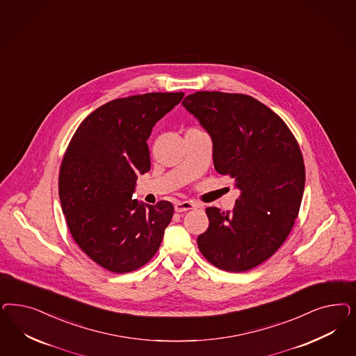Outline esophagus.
Returning <instances> with one entry per match:
<instances>
[{
  "label": "esophagus",
  "mask_w": 356,
  "mask_h": 356,
  "mask_svg": "<svg viewBox=\"0 0 356 356\" xmlns=\"http://www.w3.org/2000/svg\"><path fill=\"white\" fill-rule=\"evenodd\" d=\"M197 204L194 203V202H177L175 203V206H174V209H175V212H186V211H190V209H194L196 208Z\"/></svg>",
  "instance_id": "esophagus-1"
}]
</instances>
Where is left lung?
<instances>
[{"label": "left lung", "instance_id": "obj_1", "mask_svg": "<svg viewBox=\"0 0 356 356\" xmlns=\"http://www.w3.org/2000/svg\"><path fill=\"white\" fill-rule=\"evenodd\" d=\"M182 106L212 140L216 172L240 190L233 211L207 208L208 229L197 237L209 264L243 273L264 264L286 241L298 218L305 168L286 123L249 95L197 92Z\"/></svg>", "mask_w": 356, "mask_h": 356}]
</instances>
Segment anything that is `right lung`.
I'll return each mask as SVG.
<instances>
[{
    "instance_id": "1",
    "label": "right lung",
    "mask_w": 356,
    "mask_h": 356,
    "mask_svg": "<svg viewBox=\"0 0 356 356\" xmlns=\"http://www.w3.org/2000/svg\"><path fill=\"white\" fill-rule=\"evenodd\" d=\"M184 92L114 99L89 115L69 143L58 195L72 237L106 270L126 274L157 252L174 207L132 199L138 174L149 172L152 128Z\"/></svg>"
}]
</instances>
